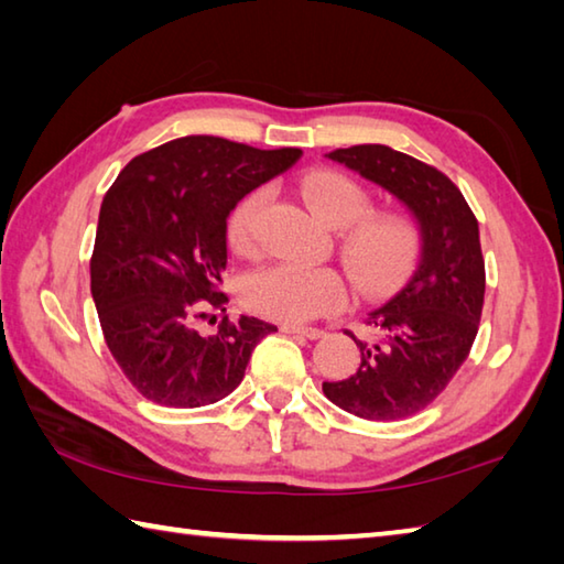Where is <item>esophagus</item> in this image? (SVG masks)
Listing matches in <instances>:
<instances>
[{"label": "esophagus", "instance_id": "34e87169", "mask_svg": "<svg viewBox=\"0 0 564 564\" xmlns=\"http://www.w3.org/2000/svg\"><path fill=\"white\" fill-rule=\"evenodd\" d=\"M281 332H285V334H301V337H305V339H319V337H325V332H322V329L301 327V325H281Z\"/></svg>", "mask_w": 564, "mask_h": 564}]
</instances>
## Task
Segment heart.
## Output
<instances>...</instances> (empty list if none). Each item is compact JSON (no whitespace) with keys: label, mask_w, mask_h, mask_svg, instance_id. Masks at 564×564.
Instances as JSON below:
<instances>
[{"label":"heart","mask_w":564,"mask_h":564,"mask_svg":"<svg viewBox=\"0 0 564 564\" xmlns=\"http://www.w3.org/2000/svg\"><path fill=\"white\" fill-rule=\"evenodd\" d=\"M307 208L315 218L339 230L337 251L356 289L366 297L386 295L414 269L422 232L406 213H368L370 194L349 174L315 170L297 178ZM267 188H254L235 203L227 218V242L239 257H257L259 220L267 206ZM349 297L344 275L332 267L275 263L249 273L242 283L245 305L261 317L310 322L339 310Z\"/></svg>","instance_id":"heart-1"}]
</instances>
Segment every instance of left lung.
<instances>
[{
	"label": "left lung",
	"instance_id": "8db88e82",
	"mask_svg": "<svg viewBox=\"0 0 564 564\" xmlns=\"http://www.w3.org/2000/svg\"><path fill=\"white\" fill-rule=\"evenodd\" d=\"M327 158L388 188L414 213L422 257L410 283L373 310L356 339V373L322 382L327 400L368 422H398L446 390L470 354L485 301L477 218L436 166L386 145H354Z\"/></svg>",
	"mask_w": 564,
	"mask_h": 564
}]
</instances>
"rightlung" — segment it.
<instances>
[{
    "label": "right lung",
    "mask_w": 564,
    "mask_h": 564,
    "mask_svg": "<svg viewBox=\"0 0 564 564\" xmlns=\"http://www.w3.org/2000/svg\"><path fill=\"white\" fill-rule=\"evenodd\" d=\"M301 154L186 135L138 154L106 191L91 297L106 346L142 398L178 410L218 402L242 382L254 346L275 332L257 317L225 315L227 215ZM208 312L224 317L203 335L197 319Z\"/></svg>",
    "instance_id": "right-lung-1"
}]
</instances>
